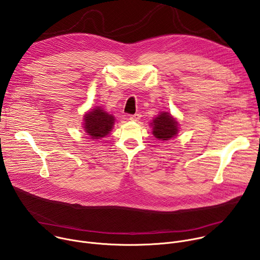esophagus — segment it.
<instances>
[{
    "label": "esophagus",
    "instance_id": "obj_1",
    "mask_svg": "<svg viewBox=\"0 0 260 260\" xmlns=\"http://www.w3.org/2000/svg\"><path fill=\"white\" fill-rule=\"evenodd\" d=\"M140 117H141L140 114H134V115H131L129 119H131L132 121H138V120L140 119Z\"/></svg>",
    "mask_w": 260,
    "mask_h": 260
}]
</instances>
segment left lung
Returning <instances> with one entry per match:
<instances>
[{
	"label": "left lung",
	"instance_id": "1",
	"mask_svg": "<svg viewBox=\"0 0 260 260\" xmlns=\"http://www.w3.org/2000/svg\"><path fill=\"white\" fill-rule=\"evenodd\" d=\"M152 133L155 138L168 141L178 134V122L168 112H161L152 121Z\"/></svg>",
	"mask_w": 260,
	"mask_h": 260
}]
</instances>
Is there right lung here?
Masks as SVG:
<instances>
[{
    "mask_svg": "<svg viewBox=\"0 0 260 260\" xmlns=\"http://www.w3.org/2000/svg\"><path fill=\"white\" fill-rule=\"evenodd\" d=\"M114 116L107 113L101 107L91 109L84 115V129L91 139L108 136L114 125Z\"/></svg>",
    "mask_w": 260,
    "mask_h": 260,
    "instance_id": "obj_1",
    "label": "right lung"
}]
</instances>
